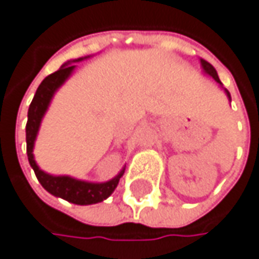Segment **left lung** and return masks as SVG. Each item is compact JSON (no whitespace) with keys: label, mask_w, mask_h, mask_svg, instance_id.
<instances>
[{"label":"left lung","mask_w":259,"mask_h":259,"mask_svg":"<svg viewBox=\"0 0 259 259\" xmlns=\"http://www.w3.org/2000/svg\"><path fill=\"white\" fill-rule=\"evenodd\" d=\"M201 67H202V70H204V71L207 72L208 75H211L214 80H215V81H217L219 84L222 85V81H220V78H219V75H217V71H215V68H214V67H213V65H211V64H210V62H207V61L201 59ZM225 92H226L227 97L230 99V93L227 92L226 89H225Z\"/></svg>","instance_id":"8db88e82"}]
</instances>
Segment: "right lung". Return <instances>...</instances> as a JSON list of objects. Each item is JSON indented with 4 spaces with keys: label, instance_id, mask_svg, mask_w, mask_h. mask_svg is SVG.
Listing matches in <instances>:
<instances>
[{
    "label": "right lung",
    "instance_id": "right-lung-1",
    "mask_svg": "<svg viewBox=\"0 0 259 259\" xmlns=\"http://www.w3.org/2000/svg\"><path fill=\"white\" fill-rule=\"evenodd\" d=\"M81 59L83 58L77 59V61H81ZM74 68H75V65H71L70 61H68L67 64H64L59 68L58 71L52 72L51 75H48L45 80L40 83V85L37 87L36 95L33 97L32 103L29 106V112H27V123H26L27 159H29V163L33 167V170H34L37 181L40 182V185L45 188L48 192H51L55 197L70 201L72 204L89 205V204H96V202L106 200L110 194L115 191V188L118 187V182H119L121 176L125 172V169H122L113 179H110L108 182L93 184V182L78 181V179H74V178H70V176H54V175L45 174L44 170L39 169V166L36 164L34 157H33L34 140H36V136H37L42 118H44L46 109H48L52 97L55 95V92L71 75Z\"/></svg>",
    "mask_w": 259,
    "mask_h": 259
}]
</instances>
